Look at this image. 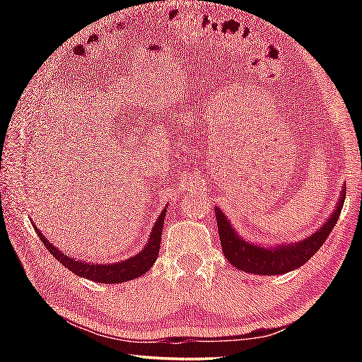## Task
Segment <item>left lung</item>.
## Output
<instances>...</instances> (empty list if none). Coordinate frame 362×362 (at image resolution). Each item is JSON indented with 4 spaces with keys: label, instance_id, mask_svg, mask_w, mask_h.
Wrapping results in <instances>:
<instances>
[{
    "label": "left lung",
    "instance_id": "8db88e82",
    "mask_svg": "<svg viewBox=\"0 0 362 362\" xmlns=\"http://www.w3.org/2000/svg\"><path fill=\"white\" fill-rule=\"evenodd\" d=\"M344 201L345 189H342L339 202L336 205V210L316 233H313L311 236L306 238V240H302L300 243L281 244L275 245V247H264V245L252 244L243 240V238L235 232L233 226L230 224L226 214L216 206L214 211H216L222 252H224L226 258L236 269L249 274L280 275L294 271V269L303 266L306 261L324 245L328 235L332 233V230L334 228L337 219H339Z\"/></svg>",
    "mask_w": 362,
    "mask_h": 362
}]
</instances>
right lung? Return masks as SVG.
<instances>
[{
    "label": "right lung",
    "instance_id": "obj_1",
    "mask_svg": "<svg viewBox=\"0 0 362 362\" xmlns=\"http://www.w3.org/2000/svg\"><path fill=\"white\" fill-rule=\"evenodd\" d=\"M165 218H166V209L160 213L157 222L153 224L149 241L146 243L144 249L141 252H138L136 255L130 257L124 261H119V263H109V264L83 263V261H81V259H74V258L66 257L64 250H59L54 247L48 238H45L40 232H38L37 226L34 228L51 255L57 261H60V263H62L66 269H70L73 274L82 276V279L96 281V283L115 284V283H124L129 280L138 279V276H141L143 274L148 272L152 267V264L156 263L158 252H160L161 230H163Z\"/></svg>",
    "mask_w": 362,
    "mask_h": 362
}]
</instances>
